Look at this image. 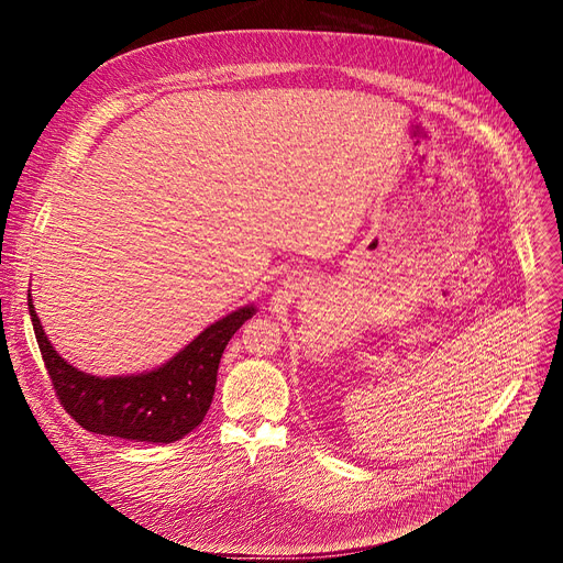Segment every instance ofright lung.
I'll return each mask as SVG.
<instances>
[{
  "label": "right lung",
  "mask_w": 563,
  "mask_h": 563,
  "mask_svg": "<svg viewBox=\"0 0 563 563\" xmlns=\"http://www.w3.org/2000/svg\"><path fill=\"white\" fill-rule=\"evenodd\" d=\"M36 342L56 397L86 431L136 442H173L191 433L210 410L223 349L257 308L244 306L210 323L164 365L128 376H93L54 351L26 299Z\"/></svg>",
  "instance_id": "add662e5"
}]
</instances>
